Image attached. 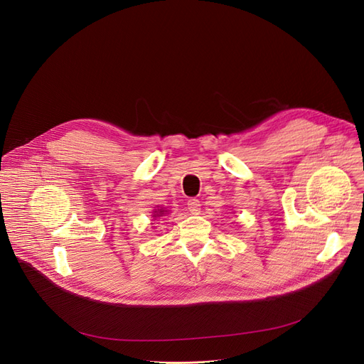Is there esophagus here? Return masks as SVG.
Listing matches in <instances>:
<instances>
[{
	"label": "esophagus",
	"mask_w": 364,
	"mask_h": 364,
	"mask_svg": "<svg viewBox=\"0 0 364 364\" xmlns=\"http://www.w3.org/2000/svg\"><path fill=\"white\" fill-rule=\"evenodd\" d=\"M187 208H188L190 214H199L200 213V200L195 199V198L188 199L187 200Z\"/></svg>",
	"instance_id": "obj_1"
}]
</instances>
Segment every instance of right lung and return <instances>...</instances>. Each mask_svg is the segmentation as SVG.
<instances>
[{"label": "right lung", "instance_id": "right-lung-1", "mask_svg": "<svg viewBox=\"0 0 364 364\" xmlns=\"http://www.w3.org/2000/svg\"><path fill=\"white\" fill-rule=\"evenodd\" d=\"M164 213H166V211H164V209H158V211H155V215L153 217H162Z\"/></svg>", "mask_w": 364, "mask_h": 364}]
</instances>
